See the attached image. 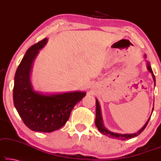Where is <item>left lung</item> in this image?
<instances>
[{
	"instance_id": "left-lung-1",
	"label": "left lung",
	"mask_w": 161,
	"mask_h": 161,
	"mask_svg": "<svg viewBox=\"0 0 161 161\" xmlns=\"http://www.w3.org/2000/svg\"><path fill=\"white\" fill-rule=\"evenodd\" d=\"M147 69L148 70L152 73L153 79H154V81L155 82V77L153 74V69L151 68L150 64L147 63ZM150 119V117L149 118L148 120L147 121V123L144 124V126L142 128V129L139 130V131L137 133H135V134H117V133H114L112 131H109L108 129H107L104 125L103 124V121H102V114H101V109H100V106L99 104V102L98 100L96 99V119H95V124H96V126L97 127V129H99V131L103 134L104 135H106L108 137H110V138L113 139H120V140H126V139H131L134 138L135 136H137L138 135H139L142 132L144 129H145L147 125L149 122V120Z\"/></svg>"
}]
</instances>
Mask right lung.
<instances>
[{"instance_id":"add662e5","label":"right lung","mask_w":161,"mask_h":161,"mask_svg":"<svg viewBox=\"0 0 161 161\" xmlns=\"http://www.w3.org/2000/svg\"><path fill=\"white\" fill-rule=\"evenodd\" d=\"M44 38L27 49L14 77V104L23 122L34 131L52 132L63 126L72 109L86 96L85 92L44 95L32 89L30 80L32 62L46 45Z\"/></svg>"}]
</instances>
